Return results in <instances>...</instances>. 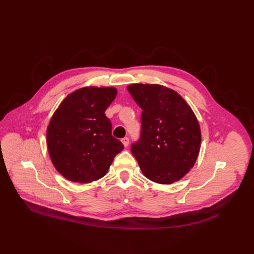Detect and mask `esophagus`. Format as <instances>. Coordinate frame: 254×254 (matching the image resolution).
Wrapping results in <instances>:
<instances>
[{
  "instance_id": "1",
  "label": "esophagus",
  "mask_w": 254,
  "mask_h": 254,
  "mask_svg": "<svg viewBox=\"0 0 254 254\" xmlns=\"http://www.w3.org/2000/svg\"><path fill=\"white\" fill-rule=\"evenodd\" d=\"M122 142H123V144H124L125 147H127V146H128V143H129V139H128L127 137H126V138H124V139L122 140Z\"/></svg>"
}]
</instances>
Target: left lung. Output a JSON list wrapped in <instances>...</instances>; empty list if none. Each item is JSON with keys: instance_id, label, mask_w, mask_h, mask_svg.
<instances>
[{"instance_id": "1", "label": "left lung", "mask_w": 254, "mask_h": 254, "mask_svg": "<svg viewBox=\"0 0 254 254\" xmlns=\"http://www.w3.org/2000/svg\"><path fill=\"white\" fill-rule=\"evenodd\" d=\"M128 92L141 107L140 139L131 144L145 177L159 184L180 180L193 167L201 147V128L189 104L158 84H130Z\"/></svg>"}]
</instances>
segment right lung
I'll use <instances>...</instances> for the list:
<instances>
[{
  "label": "right lung",
  "mask_w": 254,
  "mask_h": 254,
  "mask_svg": "<svg viewBox=\"0 0 254 254\" xmlns=\"http://www.w3.org/2000/svg\"><path fill=\"white\" fill-rule=\"evenodd\" d=\"M117 95L114 87H83L70 93L47 127L51 162L70 181L89 183L104 177L124 145L111 134L106 109Z\"/></svg>",
  "instance_id": "obj_1"
}]
</instances>
